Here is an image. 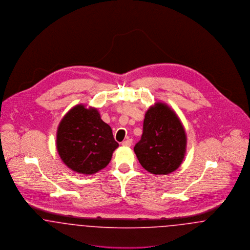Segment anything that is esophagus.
Listing matches in <instances>:
<instances>
[{
    "label": "esophagus",
    "instance_id": "34e87169",
    "mask_svg": "<svg viewBox=\"0 0 250 250\" xmlns=\"http://www.w3.org/2000/svg\"><path fill=\"white\" fill-rule=\"evenodd\" d=\"M131 144H132V140L131 139H128V140H126V141L122 143L123 146H131Z\"/></svg>",
    "mask_w": 250,
    "mask_h": 250
}]
</instances>
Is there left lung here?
Instances as JSON below:
<instances>
[{
  "instance_id": "obj_1",
  "label": "left lung",
  "mask_w": 250,
  "mask_h": 250,
  "mask_svg": "<svg viewBox=\"0 0 250 250\" xmlns=\"http://www.w3.org/2000/svg\"><path fill=\"white\" fill-rule=\"evenodd\" d=\"M186 148V131L176 113L155 103L145 113L142 139L134 147L141 165L152 174L167 175L181 165Z\"/></svg>"
}]
</instances>
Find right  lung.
Here are the masks:
<instances>
[{"label": "right lung", "mask_w": 250, "mask_h": 250, "mask_svg": "<svg viewBox=\"0 0 250 250\" xmlns=\"http://www.w3.org/2000/svg\"><path fill=\"white\" fill-rule=\"evenodd\" d=\"M118 146L96 108L77 105L60 122L57 151L62 162L76 172L94 174L104 168Z\"/></svg>", "instance_id": "add662e5"}]
</instances>
